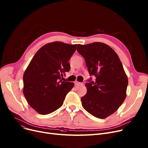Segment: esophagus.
I'll return each mask as SVG.
<instances>
[{
	"label": "esophagus",
	"instance_id": "obj_1",
	"mask_svg": "<svg viewBox=\"0 0 148 148\" xmlns=\"http://www.w3.org/2000/svg\"><path fill=\"white\" fill-rule=\"evenodd\" d=\"M74 84H75V86H77V85H79V84H81L82 83H80V82H79L78 81H75V82H74Z\"/></svg>",
	"mask_w": 148,
	"mask_h": 148
}]
</instances>
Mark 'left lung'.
I'll return each instance as SVG.
<instances>
[{"mask_svg":"<svg viewBox=\"0 0 148 148\" xmlns=\"http://www.w3.org/2000/svg\"><path fill=\"white\" fill-rule=\"evenodd\" d=\"M77 50L86 61L92 78L85 84L86 94L81 98L83 107L96 118L104 119L117 110L125 100L127 76L116 53L103 42L78 44Z\"/></svg>","mask_w":148,"mask_h":148,"instance_id":"obj_1","label":"left lung"}]
</instances>
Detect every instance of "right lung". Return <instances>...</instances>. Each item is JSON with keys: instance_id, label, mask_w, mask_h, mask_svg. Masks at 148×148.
I'll return each mask as SVG.
<instances>
[{"instance_id": "right-lung-1", "label": "right lung", "mask_w": 148, "mask_h": 148, "mask_svg": "<svg viewBox=\"0 0 148 148\" xmlns=\"http://www.w3.org/2000/svg\"><path fill=\"white\" fill-rule=\"evenodd\" d=\"M77 44L56 41L42 46L34 55L23 75V94L30 106L41 114L58 110L73 83L61 79L70 69L68 60Z\"/></svg>"}]
</instances>
